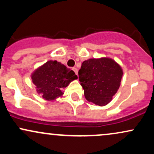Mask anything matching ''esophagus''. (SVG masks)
Instances as JSON below:
<instances>
[{
	"label": "esophagus",
	"mask_w": 154,
	"mask_h": 154,
	"mask_svg": "<svg viewBox=\"0 0 154 154\" xmlns=\"http://www.w3.org/2000/svg\"><path fill=\"white\" fill-rule=\"evenodd\" d=\"M72 70H73L74 72H75V73L76 75H77V73H78V71H77V69L75 68V67H74V68H72Z\"/></svg>",
	"instance_id": "esophagus-1"
}]
</instances>
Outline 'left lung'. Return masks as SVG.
Wrapping results in <instances>:
<instances>
[{
    "instance_id": "8db88e82",
    "label": "left lung",
    "mask_w": 154,
    "mask_h": 154,
    "mask_svg": "<svg viewBox=\"0 0 154 154\" xmlns=\"http://www.w3.org/2000/svg\"><path fill=\"white\" fill-rule=\"evenodd\" d=\"M78 74L86 100L104 106L110 103L119 90L123 70L111 58H93L83 61Z\"/></svg>"
}]
</instances>
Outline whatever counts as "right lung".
I'll list each match as a JSON object with an SVG mask.
<instances>
[{
  "label": "right lung",
  "instance_id": "obj_1",
  "mask_svg": "<svg viewBox=\"0 0 154 154\" xmlns=\"http://www.w3.org/2000/svg\"><path fill=\"white\" fill-rule=\"evenodd\" d=\"M31 79L38 94L45 100L53 101L63 96V90L77 76L61 63L50 60L38 67L32 73Z\"/></svg>",
  "mask_w": 154,
  "mask_h": 154
}]
</instances>
